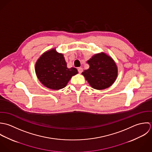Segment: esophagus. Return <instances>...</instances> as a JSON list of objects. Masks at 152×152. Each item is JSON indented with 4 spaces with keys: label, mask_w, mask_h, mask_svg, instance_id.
<instances>
[{
    "label": "esophagus",
    "mask_w": 152,
    "mask_h": 152,
    "mask_svg": "<svg viewBox=\"0 0 152 152\" xmlns=\"http://www.w3.org/2000/svg\"><path fill=\"white\" fill-rule=\"evenodd\" d=\"M77 70H78V72H79V73H81L83 72V69H82V67H79V68L77 69Z\"/></svg>",
    "instance_id": "34e87169"
}]
</instances>
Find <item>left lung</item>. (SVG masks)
<instances>
[{
    "label": "left lung",
    "mask_w": 152,
    "mask_h": 152,
    "mask_svg": "<svg viewBox=\"0 0 152 152\" xmlns=\"http://www.w3.org/2000/svg\"><path fill=\"white\" fill-rule=\"evenodd\" d=\"M87 63L89 68L82 74L93 88L103 90L113 84L118 76V67L110 56L103 52L95 54Z\"/></svg>",
    "instance_id": "obj_1"
}]
</instances>
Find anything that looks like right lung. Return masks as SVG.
<instances>
[{"label": "right lung", "instance_id": "add662e5", "mask_svg": "<svg viewBox=\"0 0 152 152\" xmlns=\"http://www.w3.org/2000/svg\"><path fill=\"white\" fill-rule=\"evenodd\" d=\"M35 72L39 81L53 90L64 88L71 77L78 73L76 68H67L63 54L57 52L55 49L45 52L38 59Z\"/></svg>", "mask_w": 152, "mask_h": 152}]
</instances>
